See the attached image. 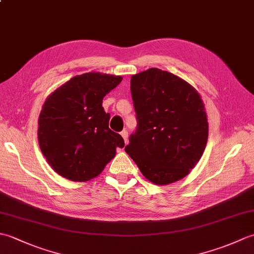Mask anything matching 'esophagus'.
Listing matches in <instances>:
<instances>
[{
  "label": "esophagus",
  "instance_id": "esophagus-1",
  "mask_svg": "<svg viewBox=\"0 0 254 254\" xmlns=\"http://www.w3.org/2000/svg\"><path fill=\"white\" fill-rule=\"evenodd\" d=\"M120 134H121V136L123 137V139H124V142H126V143H127V132L126 130H124V131H122V132H121Z\"/></svg>",
  "mask_w": 254,
  "mask_h": 254
}]
</instances>
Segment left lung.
<instances>
[{
  "label": "left lung",
  "mask_w": 254,
  "mask_h": 254,
  "mask_svg": "<svg viewBox=\"0 0 254 254\" xmlns=\"http://www.w3.org/2000/svg\"><path fill=\"white\" fill-rule=\"evenodd\" d=\"M131 94L137 128L126 152L156 185L185 178L201 159L208 137L197 90L177 75L152 67L131 77Z\"/></svg>",
  "instance_id": "8db88e82"
}]
</instances>
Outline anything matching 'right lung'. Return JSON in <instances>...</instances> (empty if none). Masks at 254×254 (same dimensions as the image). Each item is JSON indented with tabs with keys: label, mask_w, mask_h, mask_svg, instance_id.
Returning <instances> with one entry per match:
<instances>
[{
	"label": "right lung",
	"mask_w": 254,
	"mask_h": 254,
	"mask_svg": "<svg viewBox=\"0 0 254 254\" xmlns=\"http://www.w3.org/2000/svg\"><path fill=\"white\" fill-rule=\"evenodd\" d=\"M116 75H76L47 97L38 120V141L52 169L71 181L94 179L124 147L109 128L102 99L121 83Z\"/></svg>",
	"instance_id": "1"
}]
</instances>
